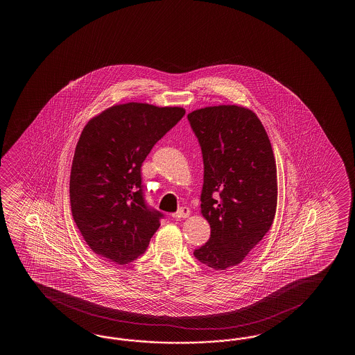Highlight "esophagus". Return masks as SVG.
<instances>
[{"label": "esophagus", "instance_id": "obj_1", "mask_svg": "<svg viewBox=\"0 0 355 355\" xmlns=\"http://www.w3.org/2000/svg\"><path fill=\"white\" fill-rule=\"evenodd\" d=\"M189 216H190V209H189L188 207H181L179 211L173 214V218L176 219V220H180V219L187 218Z\"/></svg>", "mask_w": 355, "mask_h": 355}]
</instances>
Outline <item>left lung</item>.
<instances>
[{"mask_svg":"<svg viewBox=\"0 0 355 355\" xmlns=\"http://www.w3.org/2000/svg\"><path fill=\"white\" fill-rule=\"evenodd\" d=\"M202 148L200 208L211 239L194 257L213 270L240 264L270 230L278 184L272 144L257 114L237 105L188 114Z\"/></svg>","mask_w":355,"mask_h":355,"instance_id":"1","label":"left lung"}]
</instances>
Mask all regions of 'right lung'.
I'll list each match as a JSON object with an SVG mask.
<instances>
[{
	"instance_id": "obj_1",
	"label": "right lung",
	"mask_w": 355,
	"mask_h": 355,
	"mask_svg": "<svg viewBox=\"0 0 355 355\" xmlns=\"http://www.w3.org/2000/svg\"><path fill=\"white\" fill-rule=\"evenodd\" d=\"M184 114L178 106L128 103L85 125L71 167L69 200L76 226L95 254L124 265L148 248L164 214L144 200L141 167Z\"/></svg>"
}]
</instances>
